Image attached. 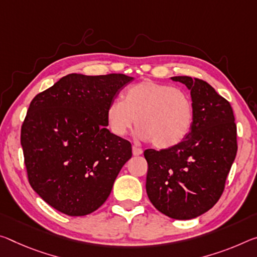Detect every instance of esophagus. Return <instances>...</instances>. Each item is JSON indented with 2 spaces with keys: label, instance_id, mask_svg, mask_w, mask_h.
<instances>
[{
  "label": "esophagus",
  "instance_id": "obj_1",
  "mask_svg": "<svg viewBox=\"0 0 257 257\" xmlns=\"http://www.w3.org/2000/svg\"><path fill=\"white\" fill-rule=\"evenodd\" d=\"M142 153H143V151H142V149L137 148V146H135V145L133 146V154H134V156H141Z\"/></svg>",
  "mask_w": 257,
  "mask_h": 257
}]
</instances>
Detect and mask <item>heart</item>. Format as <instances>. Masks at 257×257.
Listing matches in <instances>:
<instances>
[{
  "instance_id": "obj_1",
  "label": "heart",
  "mask_w": 257,
  "mask_h": 257,
  "mask_svg": "<svg viewBox=\"0 0 257 257\" xmlns=\"http://www.w3.org/2000/svg\"><path fill=\"white\" fill-rule=\"evenodd\" d=\"M106 119L116 136H124L137 123L140 135L158 149L176 146L189 134L193 121V105L184 91L151 80L133 84L123 101L108 105Z\"/></svg>"
}]
</instances>
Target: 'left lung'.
Segmentation results:
<instances>
[{"instance_id": "left-lung-1", "label": "left lung", "mask_w": 257, "mask_h": 257, "mask_svg": "<svg viewBox=\"0 0 257 257\" xmlns=\"http://www.w3.org/2000/svg\"><path fill=\"white\" fill-rule=\"evenodd\" d=\"M172 80L191 90L192 125L178 145L144 151L149 165L146 192L162 214L190 219L221 198L237 156V124L231 104L206 81L190 76Z\"/></svg>"}]
</instances>
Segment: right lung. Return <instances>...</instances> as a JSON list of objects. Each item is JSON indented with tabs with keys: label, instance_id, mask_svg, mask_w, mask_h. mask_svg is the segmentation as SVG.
<instances>
[{
	"label": "right lung",
	"instance_id": "1",
	"mask_svg": "<svg viewBox=\"0 0 257 257\" xmlns=\"http://www.w3.org/2000/svg\"><path fill=\"white\" fill-rule=\"evenodd\" d=\"M133 77L68 74L31 101L22 124L27 178L48 205L68 216L98 209L133 156L109 133L106 111Z\"/></svg>",
	"mask_w": 257,
	"mask_h": 257
}]
</instances>
